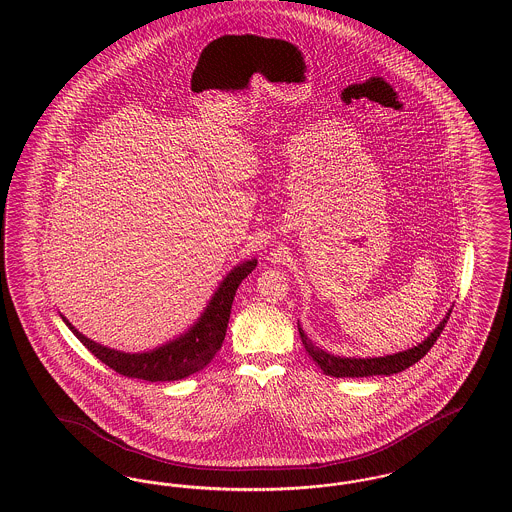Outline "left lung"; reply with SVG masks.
Masks as SVG:
<instances>
[{"label":"left lung","instance_id":"1","mask_svg":"<svg viewBox=\"0 0 512 512\" xmlns=\"http://www.w3.org/2000/svg\"><path fill=\"white\" fill-rule=\"evenodd\" d=\"M451 311L453 309H449V313L439 322L438 328L422 343L414 345L407 351H399V353L386 355V357H374V359H355V357L351 359V357H338V355L326 353L324 349L313 345V341L305 336V332L299 324H297V330H299V336H301V341H303L307 353L313 357V361L328 376H334V378H363V376H376V374L390 376V374H397V372L413 366L414 363H418L432 349V345L438 340L439 334L443 332Z\"/></svg>","mask_w":512,"mask_h":512}]
</instances>
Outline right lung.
Here are the masks:
<instances>
[{
	"label": "right lung",
	"mask_w": 512,
	"mask_h": 512,
	"mask_svg": "<svg viewBox=\"0 0 512 512\" xmlns=\"http://www.w3.org/2000/svg\"><path fill=\"white\" fill-rule=\"evenodd\" d=\"M255 267H257V259L244 261L242 265L232 268L226 274V278L220 282L219 290L213 293L203 315L197 318V322L186 334L146 353H124V351L105 347L80 334L67 318L63 315L61 317L71 328L74 336L88 347L92 355H96L101 363H105L122 376L147 380V382L182 380L197 370L205 368L217 355L226 336L236 290L245 276Z\"/></svg>",
	"instance_id": "obj_1"
}]
</instances>
